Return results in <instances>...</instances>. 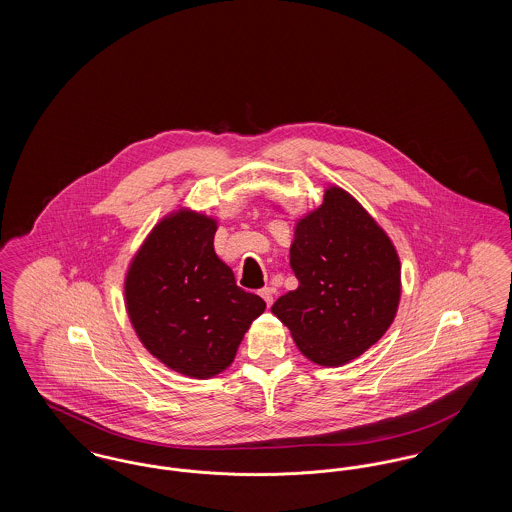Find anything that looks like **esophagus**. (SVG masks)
Here are the masks:
<instances>
[{"mask_svg": "<svg viewBox=\"0 0 512 512\" xmlns=\"http://www.w3.org/2000/svg\"><path fill=\"white\" fill-rule=\"evenodd\" d=\"M259 295L265 299V303H267V307H270L272 305V301H274V290L272 288H263L261 292H259Z\"/></svg>", "mask_w": 512, "mask_h": 512, "instance_id": "1", "label": "esophagus"}]
</instances>
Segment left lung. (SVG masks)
Returning a JSON list of instances; mask_svg holds the SVG:
<instances>
[{
  "label": "left lung",
  "instance_id": "left-lung-1",
  "mask_svg": "<svg viewBox=\"0 0 512 512\" xmlns=\"http://www.w3.org/2000/svg\"><path fill=\"white\" fill-rule=\"evenodd\" d=\"M290 265L299 286L270 311L307 359L345 365L386 334L399 307L401 263L355 197L330 186L322 205L297 220Z\"/></svg>",
  "mask_w": 512,
  "mask_h": 512
}]
</instances>
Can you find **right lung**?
Segmentation results:
<instances>
[{
    "instance_id": "add662e5",
    "label": "right lung",
    "mask_w": 512,
    "mask_h": 512,
    "mask_svg": "<svg viewBox=\"0 0 512 512\" xmlns=\"http://www.w3.org/2000/svg\"><path fill=\"white\" fill-rule=\"evenodd\" d=\"M217 220L180 209L161 220L124 280L126 311L147 351L190 378L232 365L267 303L236 286L215 253Z\"/></svg>"
}]
</instances>
